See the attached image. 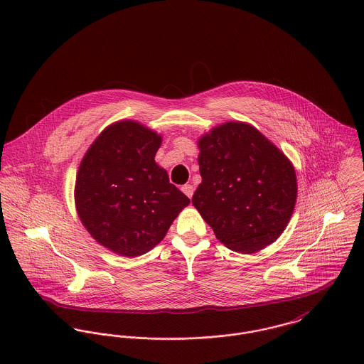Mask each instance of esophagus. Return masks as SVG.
I'll return each mask as SVG.
<instances>
[{
    "label": "esophagus",
    "mask_w": 364,
    "mask_h": 364,
    "mask_svg": "<svg viewBox=\"0 0 364 364\" xmlns=\"http://www.w3.org/2000/svg\"><path fill=\"white\" fill-rule=\"evenodd\" d=\"M182 192L189 198V199H192V196H193V192H195V188H193V185H191V183H188V185H185V186H182Z\"/></svg>",
    "instance_id": "1"
}]
</instances>
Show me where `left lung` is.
<instances>
[{
  "label": "left lung",
  "instance_id": "1",
  "mask_svg": "<svg viewBox=\"0 0 364 364\" xmlns=\"http://www.w3.org/2000/svg\"><path fill=\"white\" fill-rule=\"evenodd\" d=\"M202 183L192 203L228 250L254 254L286 230L297 200L293 162L247 122H225L198 140Z\"/></svg>",
  "mask_w": 364,
  "mask_h": 364
}]
</instances>
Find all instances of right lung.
Here are the masks:
<instances>
[{
  "instance_id": "add662e5",
  "label": "right lung",
  "mask_w": 364,
  "mask_h": 364,
  "mask_svg": "<svg viewBox=\"0 0 364 364\" xmlns=\"http://www.w3.org/2000/svg\"><path fill=\"white\" fill-rule=\"evenodd\" d=\"M162 136L137 120L100 133L78 166L74 202L90 235L110 252L134 258L164 240L191 200L156 162Z\"/></svg>"
}]
</instances>
